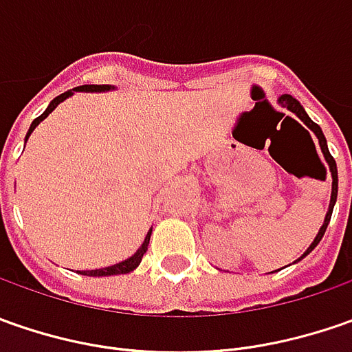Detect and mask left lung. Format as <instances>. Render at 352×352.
<instances>
[{
  "instance_id": "1",
  "label": "left lung",
  "mask_w": 352,
  "mask_h": 352,
  "mask_svg": "<svg viewBox=\"0 0 352 352\" xmlns=\"http://www.w3.org/2000/svg\"><path fill=\"white\" fill-rule=\"evenodd\" d=\"M278 102L282 103V107H288L292 113H296V116L300 117L302 121H304L307 127L311 129L314 133H316V137L319 139V146H321V151H323V155H325V158H327V162H329V166H331V178H333V192H331V204H329V211H327V215H325V221H323V225H321V229H319L318 236L314 239V243L309 245V249L305 250L304 256H307L311 250L316 249L319 245V241L323 239V235H325V229H327V225H329V219H331V213H333V206H335V201H337V164H335V160H333V156L329 155V148H327V141H325V137H323V131H321V127H319L318 123H314L309 117H307V113L304 111V107L300 105V102L298 100H294L292 96H282ZM302 256V258H304ZM302 258H298V261H302Z\"/></svg>"
}]
</instances>
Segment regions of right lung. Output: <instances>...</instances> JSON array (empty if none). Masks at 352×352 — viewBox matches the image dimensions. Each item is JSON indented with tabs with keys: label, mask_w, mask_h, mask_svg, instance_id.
<instances>
[{
	"label": "right lung",
	"mask_w": 352,
	"mask_h": 352,
	"mask_svg": "<svg viewBox=\"0 0 352 352\" xmlns=\"http://www.w3.org/2000/svg\"><path fill=\"white\" fill-rule=\"evenodd\" d=\"M105 89H109V86H78V88L70 89V91H64V94H60L58 98H54V100L50 102V105L47 107V111H45L43 116L36 117L33 123H31L29 133H27V137H25V139H29V135L33 133L34 127H36L45 117H48L50 111H54V107H56L58 103L64 102L66 98H70L74 91H105ZM148 241H151V231H148V235L144 236V243H142L141 249L137 250L131 258H127V261H123V263H119V264H113V266H107V268H100V270H86V272H80V274H84V276H113V274H127V272L135 270V268L141 264L142 256H144V252H146V249H148Z\"/></svg>",
	"instance_id": "1"
}]
</instances>
